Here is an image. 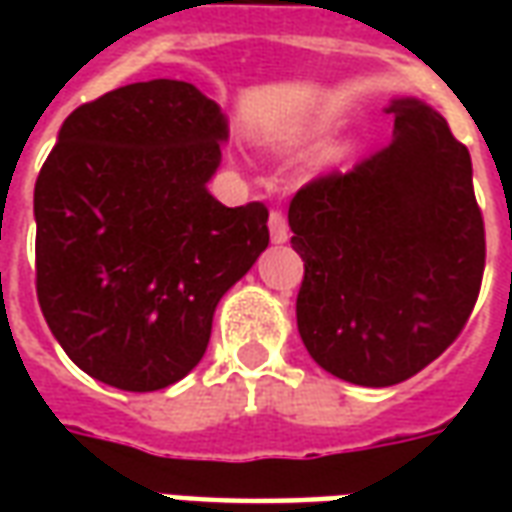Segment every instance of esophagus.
<instances>
[{
    "instance_id": "1",
    "label": "esophagus",
    "mask_w": 512,
    "mask_h": 512,
    "mask_svg": "<svg viewBox=\"0 0 512 512\" xmlns=\"http://www.w3.org/2000/svg\"><path fill=\"white\" fill-rule=\"evenodd\" d=\"M268 233H271V241H274V244H285V241H288L290 230H288V219H285V213L282 211L268 213Z\"/></svg>"
}]
</instances>
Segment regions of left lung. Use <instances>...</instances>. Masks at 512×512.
Returning a JSON list of instances; mask_svg holds the SVG:
<instances>
[{
  "mask_svg": "<svg viewBox=\"0 0 512 512\" xmlns=\"http://www.w3.org/2000/svg\"><path fill=\"white\" fill-rule=\"evenodd\" d=\"M392 142L290 200L304 260L296 321L318 365L359 386L417 376L463 332L483 285L472 158L447 120L397 98Z\"/></svg>",
  "mask_w": 512,
  "mask_h": 512,
  "instance_id": "left-lung-1",
  "label": "left lung"
}]
</instances>
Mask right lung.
I'll return each instance as SVG.
<instances>
[{
  "instance_id": "add662e5",
  "label": "right lung",
  "mask_w": 512,
  "mask_h": 512,
  "mask_svg": "<svg viewBox=\"0 0 512 512\" xmlns=\"http://www.w3.org/2000/svg\"><path fill=\"white\" fill-rule=\"evenodd\" d=\"M227 117L189 82L117 87L65 117L35 183V288L87 376L156 392L191 373L216 304L268 246V208L208 191Z\"/></svg>"
}]
</instances>
